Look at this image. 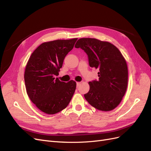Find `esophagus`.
<instances>
[{
    "mask_svg": "<svg viewBox=\"0 0 151 151\" xmlns=\"http://www.w3.org/2000/svg\"><path fill=\"white\" fill-rule=\"evenodd\" d=\"M80 84H81L80 82H77V83H76V86L78 87V86L80 85Z\"/></svg>",
    "mask_w": 151,
    "mask_h": 151,
    "instance_id": "esophagus-1",
    "label": "esophagus"
}]
</instances>
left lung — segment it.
I'll use <instances>...</instances> for the list:
<instances>
[{
  "instance_id": "left-lung-1",
  "label": "left lung",
  "mask_w": 151,
  "mask_h": 151,
  "mask_svg": "<svg viewBox=\"0 0 151 151\" xmlns=\"http://www.w3.org/2000/svg\"><path fill=\"white\" fill-rule=\"evenodd\" d=\"M88 55L89 65L98 69V80L90 81V90L84 95L95 109L110 111L117 106L127 87L128 69L122 55L112 44L95 38H81L75 46Z\"/></svg>"
}]
</instances>
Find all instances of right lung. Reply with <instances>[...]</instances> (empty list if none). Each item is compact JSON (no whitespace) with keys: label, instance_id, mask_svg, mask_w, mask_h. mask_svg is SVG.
<instances>
[{"label":"right lung","instance_id":"obj_1","mask_svg":"<svg viewBox=\"0 0 151 151\" xmlns=\"http://www.w3.org/2000/svg\"><path fill=\"white\" fill-rule=\"evenodd\" d=\"M78 39L42 43L29 59L24 73L27 93L37 107L47 114L60 112L68 105L76 82L58 80L63 61Z\"/></svg>","mask_w":151,"mask_h":151}]
</instances>
